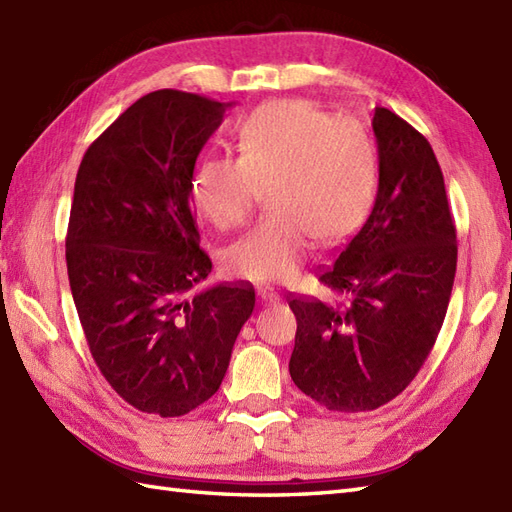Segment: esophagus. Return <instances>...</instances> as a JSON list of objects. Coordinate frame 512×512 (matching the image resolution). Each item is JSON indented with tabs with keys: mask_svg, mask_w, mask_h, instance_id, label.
Returning <instances> with one entry per match:
<instances>
[{
	"mask_svg": "<svg viewBox=\"0 0 512 512\" xmlns=\"http://www.w3.org/2000/svg\"><path fill=\"white\" fill-rule=\"evenodd\" d=\"M257 296L261 299V303H279L281 301V296H279V292H275L272 288H261V290H257Z\"/></svg>",
	"mask_w": 512,
	"mask_h": 512,
	"instance_id": "1",
	"label": "esophagus"
}]
</instances>
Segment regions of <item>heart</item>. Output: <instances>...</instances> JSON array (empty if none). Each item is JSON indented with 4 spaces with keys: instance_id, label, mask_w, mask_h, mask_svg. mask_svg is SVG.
Instances as JSON below:
<instances>
[{
    "instance_id": "obj_1",
    "label": "heart",
    "mask_w": 512,
    "mask_h": 512,
    "mask_svg": "<svg viewBox=\"0 0 512 512\" xmlns=\"http://www.w3.org/2000/svg\"><path fill=\"white\" fill-rule=\"evenodd\" d=\"M377 165L358 126L303 100L266 104L237 128V157H205L189 181L200 218L233 229L264 187V216L224 251V266L253 283L290 281L314 237L334 244L366 218Z\"/></svg>"
}]
</instances>
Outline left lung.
<instances>
[{
  "label": "left lung",
  "mask_w": 512,
  "mask_h": 512,
  "mask_svg": "<svg viewBox=\"0 0 512 512\" xmlns=\"http://www.w3.org/2000/svg\"><path fill=\"white\" fill-rule=\"evenodd\" d=\"M379 187L371 216L318 281L344 296H292V382L320 406L366 412L406 390L430 355L456 277V224L436 154L377 106Z\"/></svg>",
  "instance_id": "1"
}]
</instances>
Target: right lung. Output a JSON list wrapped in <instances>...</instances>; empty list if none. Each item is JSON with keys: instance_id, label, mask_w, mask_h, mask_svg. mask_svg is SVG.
Instances as JSON below:
<instances>
[{"instance_id": "1", "label": "right lung", "mask_w": 512, "mask_h": 512, "mask_svg": "<svg viewBox=\"0 0 512 512\" xmlns=\"http://www.w3.org/2000/svg\"><path fill=\"white\" fill-rule=\"evenodd\" d=\"M229 104L152 91L80 161L65 237L71 294L89 351L130 406L183 417L222 384L253 285H213L189 181Z\"/></svg>"}]
</instances>
